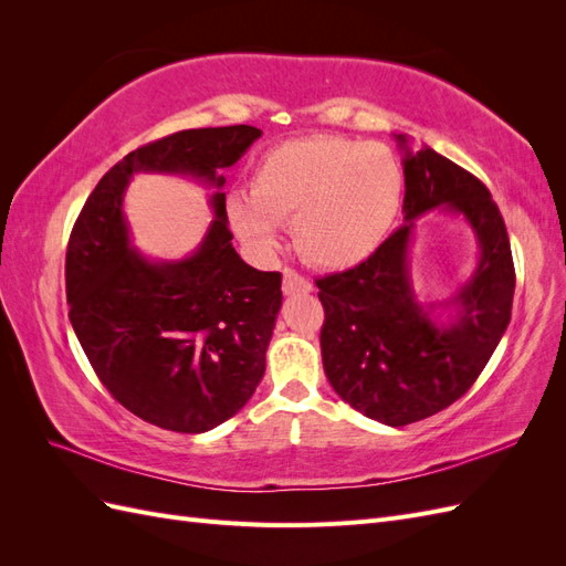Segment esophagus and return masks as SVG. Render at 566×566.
Masks as SVG:
<instances>
[{"label": "esophagus", "mask_w": 566, "mask_h": 566, "mask_svg": "<svg viewBox=\"0 0 566 566\" xmlns=\"http://www.w3.org/2000/svg\"><path fill=\"white\" fill-rule=\"evenodd\" d=\"M283 293L285 295L312 293V283L306 281L302 273H297L295 269H283Z\"/></svg>", "instance_id": "1"}]
</instances>
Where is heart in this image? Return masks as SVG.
Listing matches in <instances>:
<instances>
[{
    "label": "heart",
    "mask_w": 566,
    "mask_h": 566,
    "mask_svg": "<svg viewBox=\"0 0 566 566\" xmlns=\"http://www.w3.org/2000/svg\"><path fill=\"white\" fill-rule=\"evenodd\" d=\"M401 167L380 144L333 134L271 146L254 163L248 193H229V224L250 248L279 243V224L293 221V241L306 262L345 269L375 252L397 219Z\"/></svg>",
    "instance_id": "obj_1"
}]
</instances>
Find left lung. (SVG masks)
<instances>
[{"mask_svg": "<svg viewBox=\"0 0 566 566\" xmlns=\"http://www.w3.org/2000/svg\"><path fill=\"white\" fill-rule=\"evenodd\" d=\"M403 221L366 262L316 281L325 321L323 370L358 413L403 427L449 408L465 394L510 323L515 264L499 205L468 169L432 148L410 153L406 136ZM449 207L469 219L480 243L473 279L447 305L449 324H437L412 293L407 245L412 221Z\"/></svg>", "mask_w": 566, "mask_h": 566, "instance_id": "1", "label": "left lung"}]
</instances>
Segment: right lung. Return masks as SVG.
Wrapping results in <instances>:
<instances>
[{
	"instance_id": "1",
	"label": "right lung",
	"mask_w": 566,
	"mask_h": 566,
	"mask_svg": "<svg viewBox=\"0 0 566 566\" xmlns=\"http://www.w3.org/2000/svg\"><path fill=\"white\" fill-rule=\"evenodd\" d=\"M262 136L250 125L184 129L132 150L96 184L65 252L71 323L113 399L169 432L200 434L233 418L260 385L281 310V273L238 256L219 169ZM134 171L214 185L216 221L181 263L130 248L122 196Z\"/></svg>"
}]
</instances>
